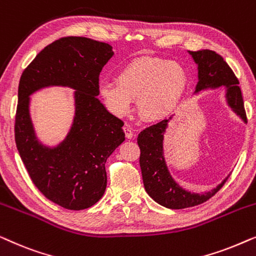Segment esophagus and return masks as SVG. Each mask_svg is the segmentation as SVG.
Here are the masks:
<instances>
[{
	"instance_id": "34e87169",
	"label": "esophagus",
	"mask_w": 256,
	"mask_h": 256,
	"mask_svg": "<svg viewBox=\"0 0 256 256\" xmlns=\"http://www.w3.org/2000/svg\"><path fill=\"white\" fill-rule=\"evenodd\" d=\"M124 134H126V138H129V140L132 138V135H134V134H132V129L130 126L126 124L124 127Z\"/></svg>"
}]
</instances>
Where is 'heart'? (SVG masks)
<instances>
[{
    "instance_id": "1",
    "label": "heart",
    "mask_w": 256,
    "mask_h": 256,
    "mask_svg": "<svg viewBox=\"0 0 256 256\" xmlns=\"http://www.w3.org/2000/svg\"><path fill=\"white\" fill-rule=\"evenodd\" d=\"M188 76L183 66L163 58H138L122 66L118 82L101 79L98 90L108 110L124 118L138 99V114L146 121L166 118L183 99Z\"/></svg>"
}]
</instances>
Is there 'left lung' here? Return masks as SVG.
Returning <instances> with one entry per match:
<instances>
[{"label": "left lung", "mask_w": 256, "mask_h": 256, "mask_svg": "<svg viewBox=\"0 0 256 256\" xmlns=\"http://www.w3.org/2000/svg\"><path fill=\"white\" fill-rule=\"evenodd\" d=\"M188 54L198 65V82L194 93L224 86L226 88L227 104L232 108L234 113L239 115L241 120L247 122L239 80L222 56L211 50L188 51ZM171 118L150 126L138 134V143L141 149L140 166L146 194L164 208L180 210L208 200L222 188L228 177L218 186L205 194L188 192L174 182L168 170L163 150L164 134Z\"/></svg>", "instance_id": "left-lung-1"}]
</instances>
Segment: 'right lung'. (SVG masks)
<instances>
[{"label": "right lung", "instance_id": "obj_1", "mask_svg": "<svg viewBox=\"0 0 256 256\" xmlns=\"http://www.w3.org/2000/svg\"><path fill=\"white\" fill-rule=\"evenodd\" d=\"M110 44L64 37L45 46L24 70L18 85L15 141L36 188L62 208L84 210L102 197L106 160L124 141V122L98 99L99 76L114 52ZM50 86L76 90L74 124L64 142L46 147L38 141L30 116V96Z\"/></svg>", "mask_w": 256, "mask_h": 256}]
</instances>
